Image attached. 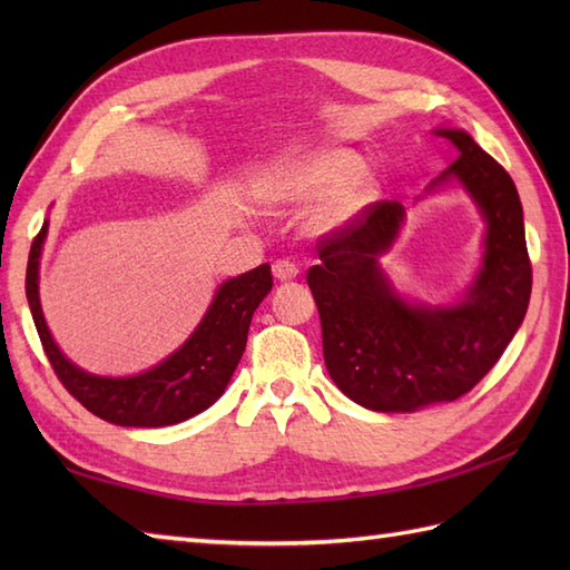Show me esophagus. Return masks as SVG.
Listing matches in <instances>:
<instances>
[{
    "mask_svg": "<svg viewBox=\"0 0 570 570\" xmlns=\"http://www.w3.org/2000/svg\"><path fill=\"white\" fill-rule=\"evenodd\" d=\"M272 272L278 282H292V278H296V274H298V266L288 259H276L272 264Z\"/></svg>",
    "mask_w": 570,
    "mask_h": 570,
    "instance_id": "obj_1",
    "label": "esophagus"
}]
</instances>
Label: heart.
I'll return each instance as SVG.
<instances>
[{
    "label": "heart",
    "instance_id": "obj_1",
    "mask_svg": "<svg viewBox=\"0 0 570 570\" xmlns=\"http://www.w3.org/2000/svg\"><path fill=\"white\" fill-rule=\"evenodd\" d=\"M257 196L272 210H294L318 200L308 215V227L331 235L357 223L372 208L380 196V180L353 149H294L264 168Z\"/></svg>",
    "mask_w": 570,
    "mask_h": 570
}]
</instances>
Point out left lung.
I'll use <instances>...</instances> for the list:
<instances>
[{
  "label": "left lung",
  "mask_w": 570,
  "mask_h": 570,
  "mask_svg": "<svg viewBox=\"0 0 570 570\" xmlns=\"http://www.w3.org/2000/svg\"><path fill=\"white\" fill-rule=\"evenodd\" d=\"M458 159L426 188H463L485 220L478 274L455 304H416L380 257L402 233L399 200L372 203L357 223L321 239L308 269L333 382L355 404L394 414L455 402L494 367L527 316L531 264L522 200L510 174L463 129H433Z\"/></svg>",
  "instance_id": "8db88e82"
}]
</instances>
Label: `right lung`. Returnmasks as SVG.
I'll list each match as a JSON object with an SVG mask.
<instances>
[{
    "instance_id": "right-lung-1",
    "label": "right lung",
    "mask_w": 570,
    "mask_h": 570,
    "mask_svg": "<svg viewBox=\"0 0 570 570\" xmlns=\"http://www.w3.org/2000/svg\"><path fill=\"white\" fill-rule=\"evenodd\" d=\"M46 235L48 220L36 235L29 252V308L48 362L66 390L85 409L92 411L95 416L117 423V426L159 429L200 414L223 396L242 353H245L254 311L272 292L274 282L269 264H259L257 269L223 282L198 328L159 365L131 374V377H100V374L72 365L60 353L46 325L39 298V264Z\"/></svg>"
}]
</instances>
